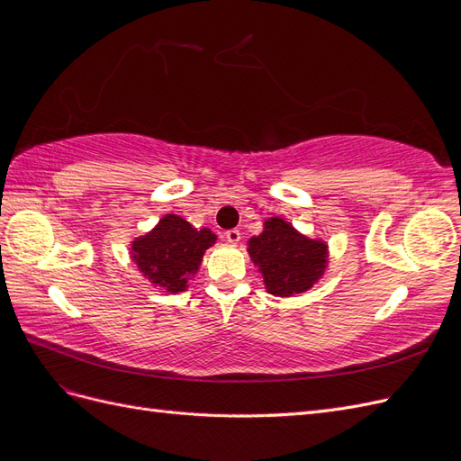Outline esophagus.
Instances as JSON below:
<instances>
[{
	"label": "esophagus",
	"mask_w": 461,
	"mask_h": 461,
	"mask_svg": "<svg viewBox=\"0 0 461 461\" xmlns=\"http://www.w3.org/2000/svg\"><path fill=\"white\" fill-rule=\"evenodd\" d=\"M225 239H227V242H230V244H239V242H240V230H236V229L227 230V232H225Z\"/></svg>",
	"instance_id": "34e87169"
}]
</instances>
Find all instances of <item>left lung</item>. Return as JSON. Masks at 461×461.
I'll list each match as a JSON object with an SVG mask.
<instances>
[{
  "instance_id": "left-lung-1",
  "label": "left lung",
  "mask_w": 461,
  "mask_h": 461,
  "mask_svg": "<svg viewBox=\"0 0 461 461\" xmlns=\"http://www.w3.org/2000/svg\"><path fill=\"white\" fill-rule=\"evenodd\" d=\"M248 254L263 276L265 290L290 298L308 292L329 267V246L310 239L283 217L263 222V230L248 240Z\"/></svg>"
}]
</instances>
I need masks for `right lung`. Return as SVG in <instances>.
I'll use <instances>...</instances> for the list:
<instances>
[{"instance_id": "right-lung-1", "label": "right lung", "mask_w": 461, "mask_h": 461, "mask_svg": "<svg viewBox=\"0 0 461 461\" xmlns=\"http://www.w3.org/2000/svg\"><path fill=\"white\" fill-rule=\"evenodd\" d=\"M217 242L209 229H194L175 213H167L144 236L131 242V258L153 286L171 294L188 288V281L198 273L207 248Z\"/></svg>"}]
</instances>
